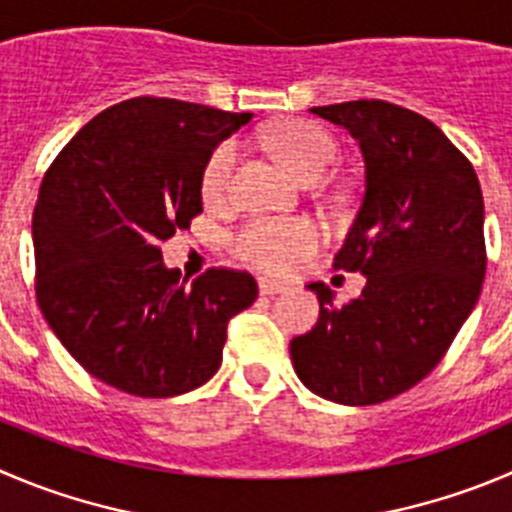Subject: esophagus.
<instances>
[{
    "instance_id": "34e87169",
    "label": "esophagus",
    "mask_w": 512,
    "mask_h": 512,
    "mask_svg": "<svg viewBox=\"0 0 512 512\" xmlns=\"http://www.w3.org/2000/svg\"><path fill=\"white\" fill-rule=\"evenodd\" d=\"M289 289V286L284 284H276V281H269V279H261L259 281V291L264 296H276V294H284V291Z\"/></svg>"
}]
</instances>
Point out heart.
Listing matches in <instances>:
<instances>
[{
  "label": "heart",
  "instance_id": "1",
  "mask_svg": "<svg viewBox=\"0 0 512 512\" xmlns=\"http://www.w3.org/2000/svg\"><path fill=\"white\" fill-rule=\"evenodd\" d=\"M281 163L304 183L324 180L337 160V143L324 128L304 120L284 123L271 135ZM236 143H221L208 158L201 175V193L208 203L221 201L228 188ZM319 243V231L304 218H251L233 236V251L243 264L266 274H286Z\"/></svg>",
  "mask_w": 512,
  "mask_h": 512
}]
</instances>
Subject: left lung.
<instances>
[{"label":"left lung","mask_w":512,"mask_h":512,"mask_svg":"<svg viewBox=\"0 0 512 512\" xmlns=\"http://www.w3.org/2000/svg\"><path fill=\"white\" fill-rule=\"evenodd\" d=\"M364 158V196L334 269L362 296L319 299L314 329L291 339L296 377L337 405H377L425 379L475 309L485 279V206L470 160L422 115L384 100L311 107Z\"/></svg>","instance_id":"left-lung-1"}]
</instances>
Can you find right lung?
Returning a JSON list of instances; mask_svg holds the SVG:
<instances>
[{"mask_svg":"<svg viewBox=\"0 0 512 512\" xmlns=\"http://www.w3.org/2000/svg\"><path fill=\"white\" fill-rule=\"evenodd\" d=\"M251 113L170 97L107 107L65 145L32 216L37 301L62 347L135 397H175L221 367L226 326L259 286L211 269L191 286L158 243L203 211L201 175Z\"/></svg>","mask_w":512,"mask_h":512,"instance_id":"add662e5","label":"right lung"}]
</instances>
